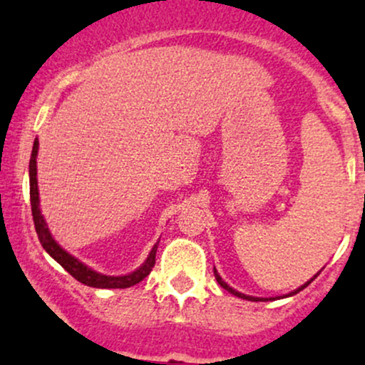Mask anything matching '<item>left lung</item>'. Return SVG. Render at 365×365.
I'll use <instances>...</instances> for the list:
<instances>
[{
	"label": "left lung",
	"mask_w": 365,
	"mask_h": 365,
	"mask_svg": "<svg viewBox=\"0 0 365 365\" xmlns=\"http://www.w3.org/2000/svg\"><path fill=\"white\" fill-rule=\"evenodd\" d=\"M318 274H319V272H318ZM318 274H316V275H314V277H318ZM213 275H215L217 282H219V284H220V286H222V288H224V289H226V292L233 293V295H235V297H238V298H244V300H251V302H259V300H263V302H264V300H274V298H261V297H251V295H245V293H240V292H237V289H233V288H231V286H230V284H227V282H226V281H224V279H222V277H220V275H219V272H217V270H215V267H213ZM314 277H312V279H311V281H307V282H305V284H302V286H300V288L293 289V292H292V293H288V295H282V298L297 295V293H298V292H302V289H304V288H307V286H309V284H311V282H312V281H314ZM277 298H281V297H277Z\"/></svg>",
	"instance_id": "1"
}]
</instances>
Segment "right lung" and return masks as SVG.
Here are the masks:
<instances>
[{
    "mask_svg": "<svg viewBox=\"0 0 365 365\" xmlns=\"http://www.w3.org/2000/svg\"><path fill=\"white\" fill-rule=\"evenodd\" d=\"M36 155H38V139H35V143H33L31 159H29V200H31V213H33V222H35L36 235H38V240L40 244H42V247L46 249V252L49 254L54 261H58V263H60L73 279H77V281L83 282V284L90 286V288L123 289L141 282L143 279L152 272L153 264H155V254H157V247H159V242L153 245L152 251L148 254V257L145 259V263H143L139 268H135L134 272L125 275H104L101 274V272H95L93 268L84 264L83 261H79L77 257H73L72 254L65 251V249L54 240L49 227H47L46 219H43L42 215V210H40L38 180H36Z\"/></svg>",
    "mask_w": 365,
    "mask_h": 365,
    "instance_id": "1",
    "label": "right lung"
}]
</instances>
